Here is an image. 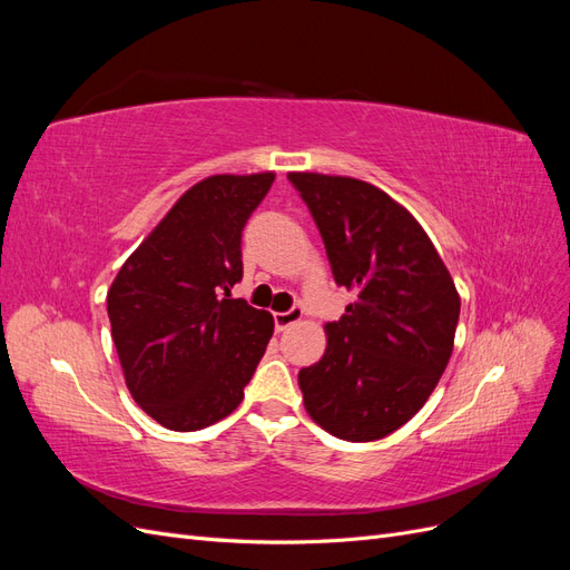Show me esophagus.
<instances>
[{
    "label": "esophagus",
    "mask_w": 570,
    "mask_h": 570,
    "mask_svg": "<svg viewBox=\"0 0 570 570\" xmlns=\"http://www.w3.org/2000/svg\"><path fill=\"white\" fill-rule=\"evenodd\" d=\"M302 316H304L302 306H292L289 312H278V314H273L275 331H287L289 325H295L297 321H302Z\"/></svg>",
    "instance_id": "1"
}]
</instances>
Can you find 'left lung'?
<instances>
[{"label":"left lung","mask_w":570,"mask_h":570,"mask_svg":"<svg viewBox=\"0 0 570 570\" xmlns=\"http://www.w3.org/2000/svg\"><path fill=\"white\" fill-rule=\"evenodd\" d=\"M323 237L333 278L356 292L299 371L304 406L347 442L381 440L419 413L450 364L461 299L430 237L364 180L289 174Z\"/></svg>","instance_id":"left-lung-1"}]
</instances>
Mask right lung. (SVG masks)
Returning <instances> with one entry per match:
<instances>
[{"instance_id":"obj_1","label":"right lung","mask_w":570,"mask_h":570,"mask_svg":"<svg viewBox=\"0 0 570 570\" xmlns=\"http://www.w3.org/2000/svg\"><path fill=\"white\" fill-rule=\"evenodd\" d=\"M273 174L212 176L176 202L120 266L107 295L132 400L193 433L233 413L273 335V316L233 299L243 230Z\"/></svg>"}]
</instances>
